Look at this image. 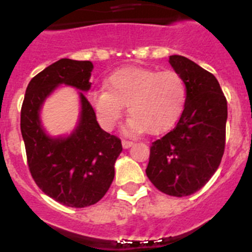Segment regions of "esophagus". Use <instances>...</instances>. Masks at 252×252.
<instances>
[{"mask_svg": "<svg viewBox=\"0 0 252 252\" xmlns=\"http://www.w3.org/2000/svg\"><path fill=\"white\" fill-rule=\"evenodd\" d=\"M132 144L133 142L130 141V140H126V139L122 140V146H124V149H128L131 145H132Z\"/></svg>", "mask_w": 252, "mask_h": 252, "instance_id": "34e87169", "label": "esophagus"}]
</instances>
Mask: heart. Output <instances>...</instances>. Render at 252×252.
I'll use <instances>...</instances> for the list:
<instances>
[{
    "mask_svg": "<svg viewBox=\"0 0 252 252\" xmlns=\"http://www.w3.org/2000/svg\"><path fill=\"white\" fill-rule=\"evenodd\" d=\"M106 90L92 91L90 102L104 128L110 130L127 106L131 119L125 126L128 133L145 131L159 135L178 121L187 101V86L174 70L127 66L106 79Z\"/></svg>",
    "mask_w": 252,
    "mask_h": 252,
    "instance_id": "heart-1",
    "label": "heart"
}]
</instances>
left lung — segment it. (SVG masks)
I'll use <instances>...</instances> for the list:
<instances>
[{
    "label": "left lung",
    "mask_w": 252,
    "mask_h": 252,
    "mask_svg": "<svg viewBox=\"0 0 252 252\" xmlns=\"http://www.w3.org/2000/svg\"><path fill=\"white\" fill-rule=\"evenodd\" d=\"M169 63L186 82L187 101L173 130L150 146L146 175L173 197L195 193L221 164L226 144L227 99L212 73L182 55Z\"/></svg>",
    "instance_id": "1"
}]
</instances>
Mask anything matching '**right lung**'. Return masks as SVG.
Instances as JSON below:
<instances>
[{"label":"right lung","instance_id":"1","mask_svg":"<svg viewBox=\"0 0 252 252\" xmlns=\"http://www.w3.org/2000/svg\"><path fill=\"white\" fill-rule=\"evenodd\" d=\"M92 69L88 60H58L31 79L21 107L20 125L31 177L46 195L74 208L97 203L110 189L121 140L99 127L94 110L82 92L81 119L70 136L49 137L39 112L59 84L90 90Z\"/></svg>","mask_w":252,"mask_h":252}]
</instances>
